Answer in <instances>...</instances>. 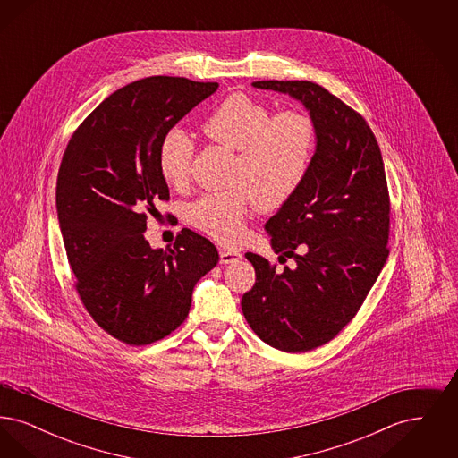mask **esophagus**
Here are the masks:
<instances>
[{
    "mask_svg": "<svg viewBox=\"0 0 458 458\" xmlns=\"http://www.w3.org/2000/svg\"><path fill=\"white\" fill-rule=\"evenodd\" d=\"M242 254L239 250H232V249H219V262L221 264H233V262L240 261Z\"/></svg>",
    "mask_w": 458,
    "mask_h": 458,
    "instance_id": "1",
    "label": "esophagus"
}]
</instances>
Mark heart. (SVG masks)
Returning a JSON list of instances; mask_svg holds the SVG:
<instances>
[{"instance_id":"1","label":"heart","mask_w":458,"mask_h":458,"mask_svg":"<svg viewBox=\"0 0 458 458\" xmlns=\"http://www.w3.org/2000/svg\"><path fill=\"white\" fill-rule=\"evenodd\" d=\"M204 133L221 146L237 151L228 191L199 197L189 208V219L200 232L221 243H237L254 206L276 211L304 185L318 148L314 118L299 109L276 114L245 94H230L213 109ZM194 142L187 131L174 129L159 146L157 165L174 187L191 174Z\"/></svg>"}]
</instances>
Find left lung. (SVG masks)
Listing matches in <instances>:
<instances>
[{
	"mask_svg": "<svg viewBox=\"0 0 458 458\" xmlns=\"http://www.w3.org/2000/svg\"><path fill=\"white\" fill-rule=\"evenodd\" d=\"M252 88L288 94L318 127L304 185L266 221L276 264L245 258L256 284L242 310L264 344L307 352L333 340L357 314L388 259L390 197L379 146L366 120L327 89L307 81H259Z\"/></svg>",
	"mask_w": 458,
	"mask_h": 458,
	"instance_id": "obj_1",
	"label": "left lung"
}]
</instances>
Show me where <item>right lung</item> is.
<instances>
[{
	"label": "right lung",
	"instance_id": "add662e5",
	"mask_svg": "<svg viewBox=\"0 0 458 458\" xmlns=\"http://www.w3.org/2000/svg\"><path fill=\"white\" fill-rule=\"evenodd\" d=\"M216 82L148 77L118 89L72 135L56 182V209L77 292L116 340L148 345L189 316L216 247L183 228L174 247L144 237L148 213L170 191L157 154L165 135L216 92Z\"/></svg>",
	"mask_w": 458,
	"mask_h": 458
}]
</instances>
